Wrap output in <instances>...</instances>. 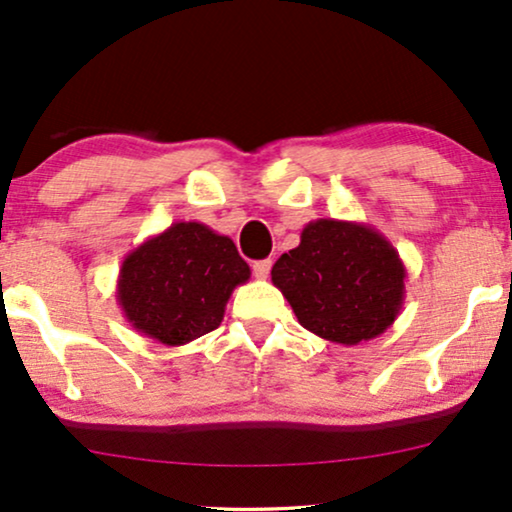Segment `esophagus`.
Instances as JSON below:
<instances>
[{"label":"esophagus","mask_w":512,"mask_h":512,"mask_svg":"<svg viewBox=\"0 0 512 512\" xmlns=\"http://www.w3.org/2000/svg\"><path fill=\"white\" fill-rule=\"evenodd\" d=\"M251 268H254V275L258 277V280H266L270 268H273V261H270V258H263V261H256Z\"/></svg>","instance_id":"1"}]
</instances>
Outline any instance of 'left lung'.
Listing matches in <instances>:
<instances>
[{"label": "left lung", "instance_id": "8db88e82", "mask_svg": "<svg viewBox=\"0 0 512 512\" xmlns=\"http://www.w3.org/2000/svg\"><path fill=\"white\" fill-rule=\"evenodd\" d=\"M270 277L301 327L344 346L387 332L406 296L399 251L382 232L356 220H311L299 246L277 258Z\"/></svg>", "mask_w": 512, "mask_h": 512}]
</instances>
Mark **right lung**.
<instances>
[{
	"label": "right lung",
	"mask_w": 512,
	"mask_h": 512,
	"mask_svg": "<svg viewBox=\"0 0 512 512\" xmlns=\"http://www.w3.org/2000/svg\"><path fill=\"white\" fill-rule=\"evenodd\" d=\"M249 277L230 237L197 220H178L123 258L116 299L132 330L185 346L223 323L232 292Z\"/></svg>",
	"instance_id": "add662e5"
}]
</instances>
